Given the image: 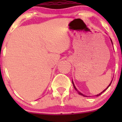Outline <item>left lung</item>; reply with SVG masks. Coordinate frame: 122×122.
<instances>
[{"label": "left lung", "instance_id": "obj_1", "mask_svg": "<svg viewBox=\"0 0 122 122\" xmlns=\"http://www.w3.org/2000/svg\"><path fill=\"white\" fill-rule=\"evenodd\" d=\"M111 42H112V40H111ZM112 81H111V82L110 83V84H109V86H108V87H107V88H106V89H104V90H103V92H101V93H99V94L97 95H95V96H97V97H98V96H100V95H101V93H103V92H104V91H105V90H107V88H108V87H109V86H111V83H112ZM72 83H73V86H74V89H75V90H77V93H79V95H82V96H84V97H87V96H86V95H83V94H82V93H81V92H79V91H78V90H77V89H76V87H75V86H74V83H73V81H72Z\"/></svg>", "mask_w": 122, "mask_h": 122}]
</instances>
